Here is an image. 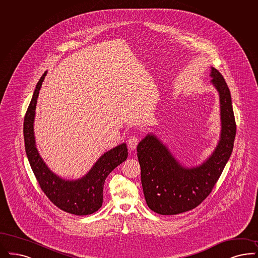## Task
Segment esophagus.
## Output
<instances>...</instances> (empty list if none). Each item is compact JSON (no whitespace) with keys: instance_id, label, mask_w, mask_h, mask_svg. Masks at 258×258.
<instances>
[{"instance_id":"1","label":"esophagus","mask_w":258,"mask_h":258,"mask_svg":"<svg viewBox=\"0 0 258 258\" xmlns=\"http://www.w3.org/2000/svg\"><path fill=\"white\" fill-rule=\"evenodd\" d=\"M138 143H139V139L137 137H135V136L130 137L129 140H128V147H129V149L135 150L137 145H138Z\"/></svg>"}]
</instances>
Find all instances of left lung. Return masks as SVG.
Returning a JSON list of instances; mask_svg holds the SVG:
<instances>
[{
  "instance_id": "8db88e82",
  "label": "left lung",
  "mask_w": 258,
  "mask_h": 258,
  "mask_svg": "<svg viewBox=\"0 0 258 258\" xmlns=\"http://www.w3.org/2000/svg\"><path fill=\"white\" fill-rule=\"evenodd\" d=\"M210 77L219 95L221 132L209 158L198 165L185 166L153 133L138 145L144 198L149 209L159 214H179L199 206L210 195L232 152L236 124L230 92L215 68L210 67Z\"/></svg>"
}]
</instances>
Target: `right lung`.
Listing matches in <instances>:
<instances>
[{
  "instance_id": "right-lung-1",
  "label": "right lung",
  "mask_w": 258,
  "mask_h": 258,
  "mask_svg": "<svg viewBox=\"0 0 258 258\" xmlns=\"http://www.w3.org/2000/svg\"><path fill=\"white\" fill-rule=\"evenodd\" d=\"M46 71L39 79L24 119V139L29 164L41 189L60 210L75 215H88L102 206L103 186L107 176L128 157L126 143L102 154L86 174L77 180H66L48 168L36 148L34 118L39 91L47 76Z\"/></svg>"
}]
</instances>
